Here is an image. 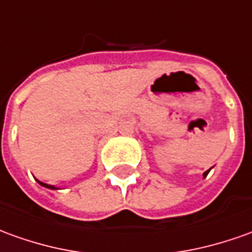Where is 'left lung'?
<instances>
[{
  "mask_svg": "<svg viewBox=\"0 0 252 252\" xmlns=\"http://www.w3.org/2000/svg\"><path fill=\"white\" fill-rule=\"evenodd\" d=\"M210 170H211V169H210ZM210 170H207V171H204V173H203V178H206V177H207V174L210 173Z\"/></svg>",
  "mask_w": 252,
  "mask_h": 252,
  "instance_id": "8db88e82",
  "label": "left lung"
}]
</instances>
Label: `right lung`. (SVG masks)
<instances>
[{
	"instance_id": "obj_1",
	"label": "right lung",
	"mask_w": 252,
	"mask_h": 252,
	"mask_svg": "<svg viewBox=\"0 0 252 252\" xmlns=\"http://www.w3.org/2000/svg\"><path fill=\"white\" fill-rule=\"evenodd\" d=\"M36 181H38V180H36ZM38 184H39V185H42V187H45V188L53 189V190H56V189H60V188H57V187H55V185H49V184H45V182H41V181H38Z\"/></svg>"
}]
</instances>
